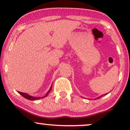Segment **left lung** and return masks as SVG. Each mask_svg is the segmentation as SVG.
I'll return each instance as SVG.
<instances>
[{"mask_svg": "<svg viewBox=\"0 0 130 130\" xmlns=\"http://www.w3.org/2000/svg\"><path fill=\"white\" fill-rule=\"evenodd\" d=\"M105 95H106V94H105ZM101 97V96H100ZM100 97H99V98H100Z\"/></svg>", "mask_w": 130, "mask_h": 130, "instance_id": "8db88e82", "label": "left lung"}]
</instances>
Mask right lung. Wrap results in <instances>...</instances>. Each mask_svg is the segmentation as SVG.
<instances>
[{"instance_id":"right-lung-1","label":"right lung","mask_w":130,"mask_h":130,"mask_svg":"<svg viewBox=\"0 0 130 130\" xmlns=\"http://www.w3.org/2000/svg\"><path fill=\"white\" fill-rule=\"evenodd\" d=\"M51 88H52V86H51V88L50 89L48 90V92H47V95H46L45 96H44V97H41V98H36V97H33V96H30L29 95H28V94H26L25 93H23V92H18V93L19 94H21V95L23 97H24L25 98L27 99H28V100H31V101H35V100H37V99H41V98H45L47 96L48 94V93L50 92V91L51 90Z\"/></svg>"}]
</instances>
